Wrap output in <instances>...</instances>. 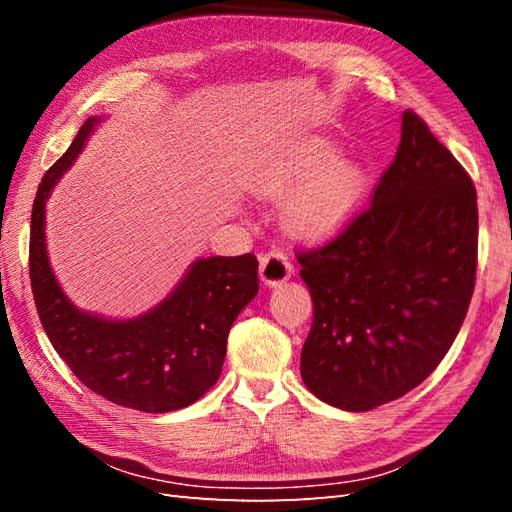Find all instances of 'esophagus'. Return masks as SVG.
I'll return each mask as SVG.
<instances>
[{
    "label": "esophagus",
    "instance_id": "obj_1",
    "mask_svg": "<svg viewBox=\"0 0 512 512\" xmlns=\"http://www.w3.org/2000/svg\"><path fill=\"white\" fill-rule=\"evenodd\" d=\"M292 270H295V266H292L284 250L273 248L259 255V277H262L266 286L284 284L286 279H290Z\"/></svg>",
    "mask_w": 512,
    "mask_h": 512
}]
</instances>
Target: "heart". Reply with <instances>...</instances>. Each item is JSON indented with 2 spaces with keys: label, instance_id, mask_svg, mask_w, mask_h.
Wrapping results in <instances>:
<instances>
[{
  "label": "heart",
  "instance_id": "1",
  "mask_svg": "<svg viewBox=\"0 0 512 512\" xmlns=\"http://www.w3.org/2000/svg\"><path fill=\"white\" fill-rule=\"evenodd\" d=\"M288 190L286 226L301 237L319 239L339 231L361 209L367 173L361 162L336 156L330 143L314 140L253 182V191L264 198H281Z\"/></svg>",
  "mask_w": 512,
  "mask_h": 512
}]
</instances>
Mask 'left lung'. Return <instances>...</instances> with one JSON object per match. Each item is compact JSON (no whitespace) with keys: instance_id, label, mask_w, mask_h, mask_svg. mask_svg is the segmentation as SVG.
<instances>
[{"instance_id":"1","label":"left lung","mask_w":512,"mask_h":512,"mask_svg":"<svg viewBox=\"0 0 512 512\" xmlns=\"http://www.w3.org/2000/svg\"><path fill=\"white\" fill-rule=\"evenodd\" d=\"M297 259L314 303L303 383L345 411L385 405L418 387L462 328L477 270L475 184L407 110L367 209Z\"/></svg>"}]
</instances>
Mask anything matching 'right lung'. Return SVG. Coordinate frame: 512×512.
Masks as SVG:
<instances>
[{
  "label": "right lung",
  "mask_w": 512,
  "mask_h": 512,
  "mask_svg": "<svg viewBox=\"0 0 512 512\" xmlns=\"http://www.w3.org/2000/svg\"><path fill=\"white\" fill-rule=\"evenodd\" d=\"M99 118L79 129L41 178L30 220V286L43 330L74 376L114 405L167 413L202 398L222 374L237 314L257 295V257H202L171 295L136 319L83 312L54 279L46 250V200L81 154Z\"/></svg>",
  "instance_id": "right-lung-1"
}]
</instances>
